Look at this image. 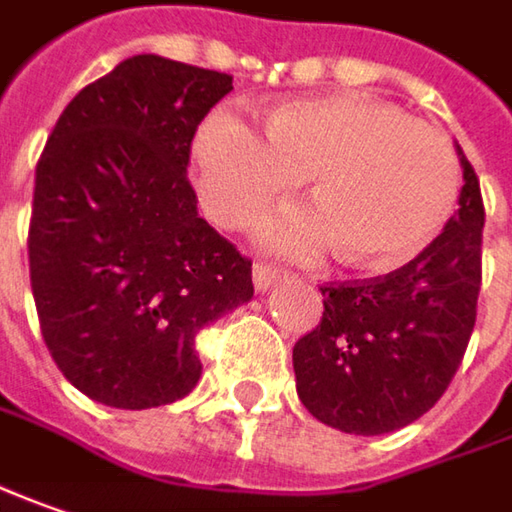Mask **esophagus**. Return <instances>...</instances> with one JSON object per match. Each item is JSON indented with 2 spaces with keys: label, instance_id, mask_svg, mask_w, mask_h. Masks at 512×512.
Wrapping results in <instances>:
<instances>
[{
  "label": "esophagus",
  "instance_id": "34e87169",
  "mask_svg": "<svg viewBox=\"0 0 512 512\" xmlns=\"http://www.w3.org/2000/svg\"><path fill=\"white\" fill-rule=\"evenodd\" d=\"M252 278H255V289L257 292H266L275 280L280 278V272L275 266H269V263H255V269H252Z\"/></svg>",
  "mask_w": 512,
  "mask_h": 512
}]
</instances>
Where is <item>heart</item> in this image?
<instances>
[{"label":"heart","mask_w":512,"mask_h":512,"mask_svg":"<svg viewBox=\"0 0 512 512\" xmlns=\"http://www.w3.org/2000/svg\"><path fill=\"white\" fill-rule=\"evenodd\" d=\"M203 209L243 229L275 197L306 180L312 203L269 214L260 240L280 255L315 257L332 243L361 269H395L421 255L458 197L450 140L401 108L355 94L280 102L263 137L232 111H214L191 140Z\"/></svg>","instance_id":"obj_1"}]
</instances>
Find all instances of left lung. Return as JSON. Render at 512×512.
I'll return each mask as SVG.
<instances>
[{
    "instance_id": "left-lung-1",
    "label": "left lung",
    "mask_w": 512,
    "mask_h": 512,
    "mask_svg": "<svg viewBox=\"0 0 512 512\" xmlns=\"http://www.w3.org/2000/svg\"><path fill=\"white\" fill-rule=\"evenodd\" d=\"M444 232L384 278L326 283L321 323L292 349L298 398L326 427L384 435L450 387L476 326L484 203L470 160Z\"/></svg>"
}]
</instances>
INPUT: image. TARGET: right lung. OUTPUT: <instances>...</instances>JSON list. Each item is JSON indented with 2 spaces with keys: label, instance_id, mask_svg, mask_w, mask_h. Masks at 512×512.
Instances as JSON below:
<instances>
[{
  "label": "right lung",
  "instance_id": "right-lung-1",
  "mask_svg": "<svg viewBox=\"0 0 512 512\" xmlns=\"http://www.w3.org/2000/svg\"><path fill=\"white\" fill-rule=\"evenodd\" d=\"M232 77L140 54L85 85L36 163L31 289L59 372L88 398H186L203 326L255 295L252 260L197 214L191 140Z\"/></svg>",
  "mask_w": 512,
  "mask_h": 512
}]
</instances>
